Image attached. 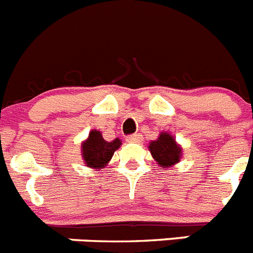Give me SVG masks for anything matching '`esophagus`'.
Masks as SVG:
<instances>
[{"mask_svg":"<svg viewBox=\"0 0 253 253\" xmlns=\"http://www.w3.org/2000/svg\"><path fill=\"white\" fill-rule=\"evenodd\" d=\"M127 141H129V142H141L142 141L141 133H133V135H129L128 137H127Z\"/></svg>","mask_w":253,"mask_h":253,"instance_id":"esophagus-1","label":"esophagus"}]
</instances>
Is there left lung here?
<instances>
[{
	"label": "left lung",
	"instance_id": "left-lung-1",
	"mask_svg": "<svg viewBox=\"0 0 253 253\" xmlns=\"http://www.w3.org/2000/svg\"><path fill=\"white\" fill-rule=\"evenodd\" d=\"M149 150L158 164L163 168H169L173 164L178 163L182 155V149L172 136L167 132H162L158 140L151 141Z\"/></svg>",
	"mask_w": 253,
	"mask_h": 253
}]
</instances>
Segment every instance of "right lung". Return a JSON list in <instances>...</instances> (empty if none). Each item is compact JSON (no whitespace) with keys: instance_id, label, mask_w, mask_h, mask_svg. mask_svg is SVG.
<instances>
[{"instance_id":"obj_1","label":"right lung","mask_w":253,"mask_h":253,"mask_svg":"<svg viewBox=\"0 0 253 253\" xmlns=\"http://www.w3.org/2000/svg\"><path fill=\"white\" fill-rule=\"evenodd\" d=\"M121 146V140L105 141L99 131L93 129L89 133V139L83 144V159L87 167L103 168L113 157L114 151Z\"/></svg>"}]
</instances>
